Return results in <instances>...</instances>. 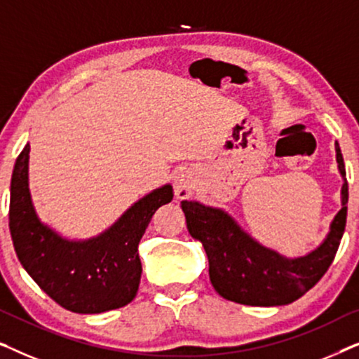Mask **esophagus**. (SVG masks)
Masks as SVG:
<instances>
[{
	"mask_svg": "<svg viewBox=\"0 0 359 359\" xmlns=\"http://www.w3.org/2000/svg\"><path fill=\"white\" fill-rule=\"evenodd\" d=\"M196 180L189 171H180L175 178V196L178 199H188L193 196Z\"/></svg>",
	"mask_w": 359,
	"mask_h": 359,
	"instance_id": "1",
	"label": "esophagus"
}]
</instances>
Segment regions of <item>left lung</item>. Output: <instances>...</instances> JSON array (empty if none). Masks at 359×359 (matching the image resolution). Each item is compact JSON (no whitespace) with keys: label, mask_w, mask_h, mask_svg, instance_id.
<instances>
[{"label":"left lung","mask_w":359,"mask_h":359,"mask_svg":"<svg viewBox=\"0 0 359 359\" xmlns=\"http://www.w3.org/2000/svg\"><path fill=\"white\" fill-rule=\"evenodd\" d=\"M335 151L343 178L341 209L325 240L304 257L287 258L263 247L222 209L198 201L181 203L191 237L203 243L208 255L210 283L224 299L243 306H286L320 281L335 258L346 225L348 183L338 142Z\"/></svg>","instance_id":"obj_1"}]
</instances>
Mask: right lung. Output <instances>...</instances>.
<instances>
[{"instance_id":"obj_1","label":"right lung","mask_w":359,"mask_h":359,"mask_svg":"<svg viewBox=\"0 0 359 359\" xmlns=\"http://www.w3.org/2000/svg\"><path fill=\"white\" fill-rule=\"evenodd\" d=\"M29 144L18 156L11 178L9 230L14 250L37 286L76 313L124 307L139 291V242L155 210L173 199L165 184L137 201L109 229L88 240H67L37 217L29 191Z\"/></svg>"}]
</instances>
